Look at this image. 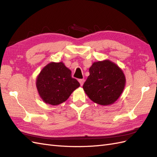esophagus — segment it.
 Instances as JSON below:
<instances>
[{
    "instance_id": "1",
    "label": "esophagus",
    "mask_w": 157,
    "mask_h": 157,
    "mask_svg": "<svg viewBox=\"0 0 157 157\" xmlns=\"http://www.w3.org/2000/svg\"><path fill=\"white\" fill-rule=\"evenodd\" d=\"M84 81H85L84 79H79V80H78V82H79L80 84V86H82L84 82Z\"/></svg>"
}]
</instances>
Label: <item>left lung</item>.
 <instances>
[{"instance_id":"8db88e82","label":"left lung","mask_w":157,"mask_h":157,"mask_svg":"<svg viewBox=\"0 0 157 157\" xmlns=\"http://www.w3.org/2000/svg\"><path fill=\"white\" fill-rule=\"evenodd\" d=\"M89 72L83 85L88 98L99 105L113 104L125 87L126 78L122 70L113 61L105 59L94 62Z\"/></svg>"}]
</instances>
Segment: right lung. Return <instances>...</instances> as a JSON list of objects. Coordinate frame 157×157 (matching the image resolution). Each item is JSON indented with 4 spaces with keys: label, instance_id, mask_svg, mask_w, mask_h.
Instances as JSON below:
<instances>
[{
    "label": "right lung",
    "instance_id": "1",
    "mask_svg": "<svg viewBox=\"0 0 157 157\" xmlns=\"http://www.w3.org/2000/svg\"><path fill=\"white\" fill-rule=\"evenodd\" d=\"M36 86L42 100L52 105L65 101L80 84L71 77V71L64 63L50 62L41 70Z\"/></svg>",
    "mask_w": 157,
    "mask_h": 157
}]
</instances>
